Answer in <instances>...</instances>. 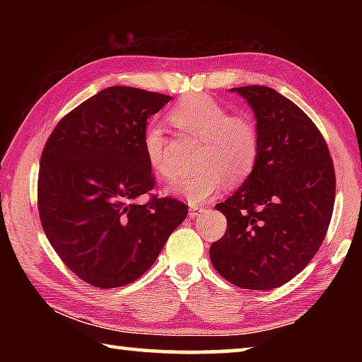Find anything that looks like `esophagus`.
<instances>
[{
  "mask_svg": "<svg viewBox=\"0 0 362 362\" xmlns=\"http://www.w3.org/2000/svg\"><path fill=\"white\" fill-rule=\"evenodd\" d=\"M204 207L199 206V204H194V203H189V216H198V214L203 211Z\"/></svg>",
  "mask_w": 362,
  "mask_h": 362,
  "instance_id": "34e87169",
  "label": "esophagus"
}]
</instances>
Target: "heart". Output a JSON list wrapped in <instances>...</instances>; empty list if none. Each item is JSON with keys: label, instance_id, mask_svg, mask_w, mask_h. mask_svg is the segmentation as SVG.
Wrapping results in <instances>:
<instances>
[{"label": "heart", "instance_id": "heart-1", "mask_svg": "<svg viewBox=\"0 0 362 362\" xmlns=\"http://www.w3.org/2000/svg\"><path fill=\"white\" fill-rule=\"evenodd\" d=\"M169 121L182 136L201 140L193 173L170 182L174 193L192 203H201L222 189L225 180L240 185L252 174L260 156V131L252 116L231 115L223 103L196 94L169 110ZM142 148L148 166L159 177H168L170 139L158 122H148L142 132Z\"/></svg>", "mask_w": 362, "mask_h": 362}]
</instances>
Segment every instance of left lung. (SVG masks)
Returning <instances> with one entry per match:
<instances>
[{"mask_svg":"<svg viewBox=\"0 0 362 362\" xmlns=\"http://www.w3.org/2000/svg\"><path fill=\"white\" fill-rule=\"evenodd\" d=\"M260 131L257 166L216 209L225 235L211 244L214 268L241 289L268 291L302 272L326 238L335 170L326 140L302 108L267 86L235 88Z\"/></svg>","mask_w":362,"mask_h":362,"instance_id":"1","label":"left lung"}]
</instances>
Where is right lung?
I'll return each mask as SVG.
<instances>
[{
	"label": "right lung",
	"instance_id": "right-lung-1",
	"mask_svg": "<svg viewBox=\"0 0 362 362\" xmlns=\"http://www.w3.org/2000/svg\"><path fill=\"white\" fill-rule=\"evenodd\" d=\"M173 99L112 86L57 122L41 153L38 212L51 246L78 278L113 289L139 279L188 214L153 194L142 148L146 118ZM149 196L146 204L136 199Z\"/></svg>",
	"mask_w": 362,
	"mask_h": 362
}]
</instances>
